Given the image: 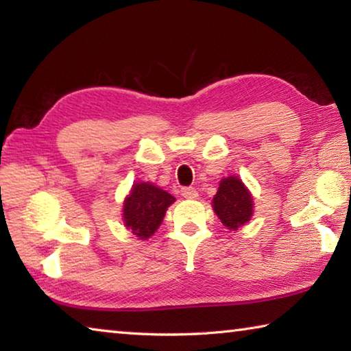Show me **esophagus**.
Instances as JSON below:
<instances>
[{
	"instance_id": "1",
	"label": "esophagus",
	"mask_w": 351,
	"mask_h": 351,
	"mask_svg": "<svg viewBox=\"0 0 351 351\" xmlns=\"http://www.w3.org/2000/svg\"><path fill=\"white\" fill-rule=\"evenodd\" d=\"M181 195L187 199H195L198 197V192H197V189H193V187H182Z\"/></svg>"
}]
</instances>
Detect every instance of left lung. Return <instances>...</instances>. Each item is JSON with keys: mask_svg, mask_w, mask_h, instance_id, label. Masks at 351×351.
Listing matches in <instances>:
<instances>
[{"mask_svg": "<svg viewBox=\"0 0 351 351\" xmlns=\"http://www.w3.org/2000/svg\"><path fill=\"white\" fill-rule=\"evenodd\" d=\"M213 210L228 229H237L247 223L252 215V198L239 178L229 176L219 182L212 201Z\"/></svg>", "mask_w": 351, "mask_h": 351, "instance_id": "1", "label": "left lung"}]
</instances>
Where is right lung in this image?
<instances>
[{"label":"right lung","instance_id":"right-lung-1","mask_svg":"<svg viewBox=\"0 0 351 351\" xmlns=\"http://www.w3.org/2000/svg\"><path fill=\"white\" fill-rule=\"evenodd\" d=\"M173 201L170 193L153 184H134L123 203V223L136 237L147 240L162 223L165 210Z\"/></svg>","mask_w":351,"mask_h":351}]
</instances>
